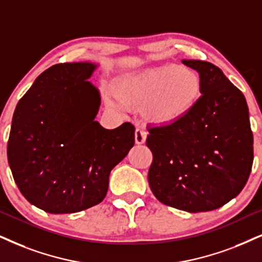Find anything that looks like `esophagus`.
<instances>
[{"instance_id":"1","label":"esophagus","mask_w":262,"mask_h":262,"mask_svg":"<svg viewBox=\"0 0 262 262\" xmlns=\"http://www.w3.org/2000/svg\"><path fill=\"white\" fill-rule=\"evenodd\" d=\"M134 139H135V144L141 145L146 141V133H145L142 129H137L134 134Z\"/></svg>"}]
</instances>
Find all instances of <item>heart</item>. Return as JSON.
I'll use <instances>...</instances> for the list:
<instances>
[{"mask_svg":"<svg viewBox=\"0 0 262 262\" xmlns=\"http://www.w3.org/2000/svg\"><path fill=\"white\" fill-rule=\"evenodd\" d=\"M111 88L122 104L140 106L142 117L156 125H170L184 120L196 107L203 91L196 70L175 64L125 71L114 79Z\"/></svg>","mask_w":262,"mask_h":262,"instance_id":"b5f03b06","label":"heart"}]
</instances>
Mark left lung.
Wrapping results in <instances>:
<instances>
[{"instance_id": "obj_1", "label": "left lung", "mask_w": 262, "mask_h": 262, "mask_svg": "<svg viewBox=\"0 0 262 262\" xmlns=\"http://www.w3.org/2000/svg\"><path fill=\"white\" fill-rule=\"evenodd\" d=\"M202 78V97L184 120L150 129L148 184L158 201L188 213L223 207L246 186L253 133L243 93L217 66L181 60Z\"/></svg>"}]
</instances>
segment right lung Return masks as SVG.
Wrapping results in <instances>:
<instances>
[{"label":"right lung","mask_w":262,"mask_h":262,"mask_svg":"<svg viewBox=\"0 0 262 262\" xmlns=\"http://www.w3.org/2000/svg\"><path fill=\"white\" fill-rule=\"evenodd\" d=\"M99 64L65 62L43 71L13 115L7 156L26 200L51 214L77 213L107 193L111 170L134 146V127L95 121L101 99L88 79Z\"/></svg>","instance_id":"1"}]
</instances>
